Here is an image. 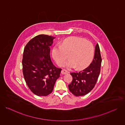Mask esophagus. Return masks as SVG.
<instances>
[{
    "mask_svg": "<svg viewBox=\"0 0 125 125\" xmlns=\"http://www.w3.org/2000/svg\"><path fill=\"white\" fill-rule=\"evenodd\" d=\"M68 73H69V72H68V71H67L66 70H65V69L62 70L61 71V73H62V74H64V75L67 74H68Z\"/></svg>",
    "mask_w": 125,
    "mask_h": 125,
    "instance_id": "esophagus-1",
    "label": "esophagus"
}]
</instances>
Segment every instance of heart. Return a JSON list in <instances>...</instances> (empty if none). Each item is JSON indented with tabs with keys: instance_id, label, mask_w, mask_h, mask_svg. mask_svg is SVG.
I'll use <instances>...</instances> for the list:
<instances>
[{
	"instance_id": "obj_1",
	"label": "heart",
	"mask_w": 125,
	"mask_h": 125,
	"mask_svg": "<svg viewBox=\"0 0 125 125\" xmlns=\"http://www.w3.org/2000/svg\"><path fill=\"white\" fill-rule=\"evenodd\" d=\"M94 53L93 44L89 41L79 37H72L64 40L61 44L53 48L52 55L59 66L64 65L67 55L69 60L66 66L69 68L82 69L92 62Z\"/></svg>"
}]
</instances>
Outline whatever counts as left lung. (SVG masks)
Here are the masks:
<instances>
[{"label": "left lung", "mask_w": 125, "mask_h": 125, "mask_svg": "<svg viewBox=\"0 0 125 125\" xmlns=\"http://www.w3.org/2000/svg\"><path fill=\"white\" fill-rule=\"evenodd\" d=\"M94 59L91 64L79 72L71 73L73 81L68 87L70 92L76 96L84 95L94 88L98 80L102 62L100 48L97 43Z\"/></svg>", "instance_id": "8db88e82"}]
</instances>
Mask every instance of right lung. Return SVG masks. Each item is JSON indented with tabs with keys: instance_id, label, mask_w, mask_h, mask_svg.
Instances as JSON below:
<instances>
[{
	"instance_id": "1",
	"label": "right lung",
	"mask_w": 125,
	"mask_h": 125,
	"mask_svg": "<svg viewBox=\"0 0 125 125\" xmlns=\"http://www.w3.org/2000/svg\"><path fill=\"white\" fill-rule=\"evenodd\" d=\"M54 37L40 34L31 40L24 48L23 73L31 91L38 96H47L53 90L61 69L53 65L50 57V46Z\"/></svg>"
}]
</instances>
